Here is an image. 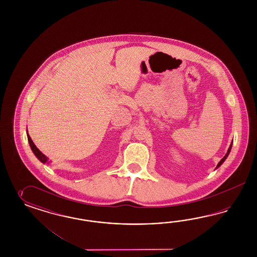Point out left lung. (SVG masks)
Returning a JSON list of instances; mask_svg holds the SVG:
<instances>
[{"mask_svg": "<svg viewBox=\"0 0 257 257\" xmlns=\"http://www.w3.org/2000/svg\"><path fill=\"white\" fill-rule=\"evenodd\" d=\"M232 145H233V142L231 143V145H230V147H229V149H228V151H227V154H226L225 156H224V157L219 161V163L218 164V166H217V168H218L221 164L223 163L224 161H225L226 158L228 157V156H229V154H230V152H231V149H232Z\"/></svg>", "mask_w": 257, "mask_h": 257, "instance_id": "1", "label": "left lung"}]
</instances>
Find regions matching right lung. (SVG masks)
I'll return each mask as SVG.
<instances>
[{
  "mask_svg": "<svg viewBox=\"0 0 257 257\" xmlns=\"http://www.w3.org/2000/svg\"><path fill=\"white\" fill-rule=\"evenodd\" d=\"M27 134H28V133H27ZM27 138H28V141H29L30 147H31L33 153L35 154V156H37V157L39 158V161H41L42 163H46L47 161H48V157L44 156V155L39 151V149L36 147V145L34 144V142H33V140H31V138H30L29 135H27Z\"/></svg>",
  "mask_w": 257,
  "mask_h": 257,
  "instance_id": "obj_1",
  "label": "right lung"
}]
</instances>
